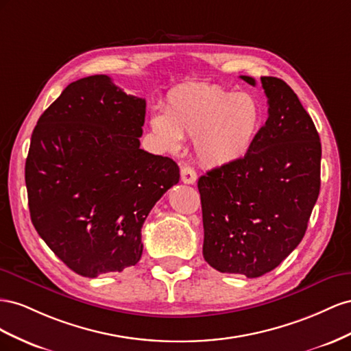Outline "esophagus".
<instances>
[{"label":"esophagus","instance_id":"1","mask_svg":"<svg viewBox=\"0 0 351 351\" xmlns=\"http://www.w3.org/2000/svg\"><path fill=\"white\" fill-rule=\"evenodd\" d=\"M181 181L184 184H195L197 181V173L191 166H184L181 169Z\"/></svg>","mask_w":351,"mask_h":351}]
</instances>
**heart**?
Returning a JSON list of instances; mask_svg holds the SVG:
<instances>
[{
	"instance_id": "obj_1",
	"label": "heart",
	"mask_w": 351,
	"mask_h": 351,
	"mask_svg": "<svg viewBox=\"0 0 351 351\" xmlns=\"http://www.w3.org/2000/svg\"><path fill=\"white\" fill-rule=\"evenodd\" d=\"M263 119V106L253 94L189 84L169 95L166 114L156 113L152 129L170 152L181 147L182 138H194L199 162L225 166L253 148Z\"/></svg>"
}]
</instances>
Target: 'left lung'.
I'll return each instance as SVG.
<instances>
[{"mask_svg": "<svg viewBox=\"0 0 351 351\" xmlns=\"http://www.w3.org/2000/svg\"><path fill=\"white\" fill-rule=\"evenodd\" d=\"M262 86L269 116L253 148L198 179L204 260L247 278L274 270L300 244L320 189L322 147L312 117L282 79L263 76Z\"/></svg>", "mask_w": 351, "mask_h": 351, "instance_id": "left-lung-1", "label": "left lung"}]
</instances>
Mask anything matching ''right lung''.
<instances>
[{"mask_svg": "<svg viewBox=\"0 0 351 351\" xmlns=\"http://www.w3.org/2000/svg\"><path fill=\"white\" fill-rule=\"evenodd\" d=\"M144 120V98L94 75L67 85L34 129L25 166L32 223L77 275L135 266L149 210L179 182L172 158L139 148Z\"/></svg>", "mask_w": 351, "mask_h": 351, "instance_id": "1", "label": "right lung"}]
</instances>
